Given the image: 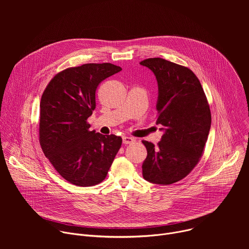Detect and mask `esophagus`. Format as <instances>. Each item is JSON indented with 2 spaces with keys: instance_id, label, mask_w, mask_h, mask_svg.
<instances>
[{
  "instance_id": "obj_1",
  "label": "esophagus",
  "mask_w": 249,
  "mask_h": 249,
  "mask_svg": "<svg viewBox=\"0 0 249 249\" xmlns=\"http://www.w3.org/2000/svg\"><path fill=\"white\" fill-rule=\"evenodd\" d=\"M123 144L125 145H128V144H132L135 142V139L131 138V137H123Z\"/></svg>"
}]
</instances>
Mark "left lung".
I'll return each instance as SVG.
<instances>
[{
    "label": "left lung",
    "instance_id": "1",
    "mask_svg": "<svg viewBox=\"0 0 249 249\" xmlns=\"http://www.w3.org/2000/svg\"><path fill=\"white\" fill-rule=\"evenodd\" d=\"M140 64L157 78V124L163 131L157 146L142 141L148 152L143 176L152 183L169 185L186 177L203 156L212 121L210 106L200 81L187 67L161 58Z\"/></svg>",
    "mask_w": 249,
    "mask_h": 249
}]
</instances>
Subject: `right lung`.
I'll return each mask as SVG.
<instances>
[{
    "label": "right lung",
    "instance_id": "1",
    "mask_svg": "<svg viewBox=\"0 0 249 249\" xmlns=\"http://www.w3.org/2000/svg\"><path fill=\"white\" fill-rule=\"evenodd\" d=\"M121 70L110 63L67 68L52 78L42 93L41 149L56 171L74 185L102 182L121 148V137L90 131L88 122L95 109L98 85Z\"/></svg>",
    "mask_w": 249,
    "mask_h": 249
}]
</instances>
